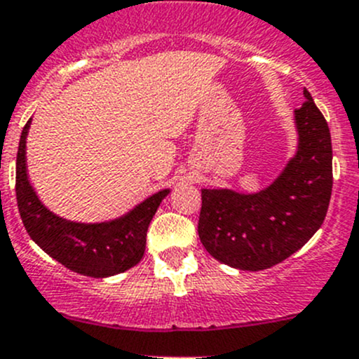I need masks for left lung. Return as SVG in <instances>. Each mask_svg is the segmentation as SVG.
<instances>
[{
	"label": "left lung",
	"instance_id": "left-lung-1",
	"mask_svg": "<svg viewBox=\"0 0 359 359\" xmlns=\"http://www.w3.org/2000/svg\"><path fill=\"white\" fill-rule=\"evenodd\" d=\"M304 97L301 109H295L297 154L271 187L254 195L202 190L201 242L210 256L231 268H271L301 249L323 224L334 183L330 129L306 88Z\"/></svg>",
	"mask_w": 359,
	"mask_h": 359
}]
</instances>
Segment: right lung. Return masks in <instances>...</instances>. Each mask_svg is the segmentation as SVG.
Wrapping results in <instances>:
<instances>
[{
    "mask_svg": "<svg viewBox=\"0 0 359 359\" xmlns=\"http://www.w3.org/2000/svg\"><path fill=\"white\" fill-rule=\"evenodd\" d=\"M29 124L22 129L17 152L15 194L22 223L39 247L70 271L103 278L123 273L142 261L147 230L155 210L169 190H162L142 202L128 216L110 223L81 224L55 216L36 197L25 171V138Z\"/></svg>",
    "mask_w": 359,
    "mask_h": 359,
    "instance_id": "add662e5",
    "label": "right lung"
}]
</instances>
